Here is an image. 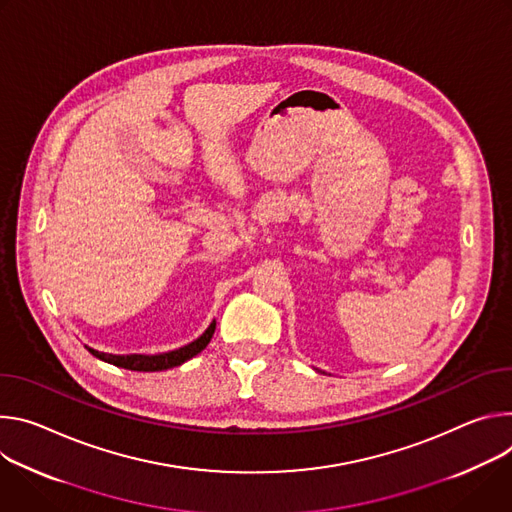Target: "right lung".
<instances>
[{
  "label": "right lung",
  "instance_id": "add662e5",
  "mask_svg": "<svg viewBox=\"0 0 512 512\" xmlns=\"http://www.w3.org/2000/svg\"><path fill=\"white\" fill-rule=\"evenodd\" d=\"M215 331V321L207 327V331L191 342L185 348H179L175 352H166V354H156V356H142V354H130V356H113V354H103L97 350L87 348L95 358L113 364V366H120L126 370H134V372H158V370H168V368H175L181 366L183 362L191 360L193 356H197L199 352H203L207 348V344L211 342Z\"/></svg>",
  "mask_w": 512,
  "mask_h": 512
}]
</instances>
